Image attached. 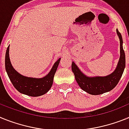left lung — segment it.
Returning a JSON list of instances; mask_svg holds the SVG:
<instances>
[{
    "label": "left lung",
    "instance_id": "8db88e82",
    "mask_svg": "<svg viewBox=\"0 0 129 129\" xmlns=\"http://www.w3.org/2000/svg\"><path fill=\"white\" fill-rule=\"evenodd\" d=\"M116 32L120 41V57L116 68L111 74L105 77H88L82 72L75 63L73 61L71 69L76 81L82 90L91 95H100L111 91L117 84L125 68V54L123 48L121 34L117 29Z\"/></svg>",
    "mask_w": 129,
    "mask_h": 129
}]
</instances>
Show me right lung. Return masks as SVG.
Here are the masks:
<instances>
[{
	"label": "right lung",
	"mask_w": 129,
	"mask_h": 129,
	"mask_svg": "<svg viewBox=\"0 0 129 129\" xmlns=\"http://www.w3.org/2000/svg\"><path fill=\"white\" fill-rule=\"evenodd\" d=\"M9 51L10 45L6 52L5 68L8 77L15 89L21 93L31 97L43 95L48 92L53 83L54 77L61 58L54 63L51 71L47 75L42 78H33L22 75L13 68L10 59Z\"/></svg>",
	"instance_id": "obj_1"
}]
</instances>
